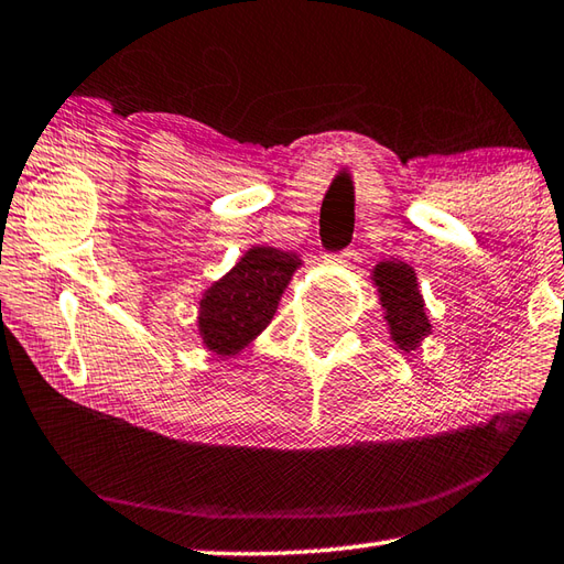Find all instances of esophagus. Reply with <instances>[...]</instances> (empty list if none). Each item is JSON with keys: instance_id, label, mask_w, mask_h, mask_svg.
<instances>
[{"instance_id": "esophagus-1", "label": "esophagus", "mask_w": 564, "mask_h": 564, "mask_svg": "<svg viewBox=\"0 0 564 564\" xmlns=\"http://www.w3.org/2000/svg\"><path fill=\"white\" fill-rule=\"evenodd\" d=\"M350 258H354V250H344V252H336V254H326V262H334V264H348Z\"/></svg>"}]
</instances>
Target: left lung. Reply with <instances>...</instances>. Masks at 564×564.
<instances>
[{"mask_svg":"<svg viewBox=\"0 0 564 564\" xmlns=\"http://www.w3.org/2000/svg\"><path fill=\"white\" fill-rule=\"evenodd\" d=\"M373 282L392 341L400 346V350L410 354L430 334V318L424 314L414 270L405 262H380L373 270Z\"/></svg>","mask_w":564,"mask_h":564,"instance_id":"obj_1","label":"left lung"}]
</instances>
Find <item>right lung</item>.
Instances as JSON below:
<instances>
[{
  "label": "right lung",
  "mask_w": 564,
  "mask_h": 564,
  "mask_svg": "<svg viewBox=\"0 0 564 564\" xmlns=\"http://www.w3.org/2000/svg\"><path fill=\"white\" fill-rule=\"evenodd\" d=\"M302 260L278 248H250L200 300L198 332L216 356H236L278 312L280 296Z\"/></svg>",
  "instance_id": "add662e5"
}]
</instances>
